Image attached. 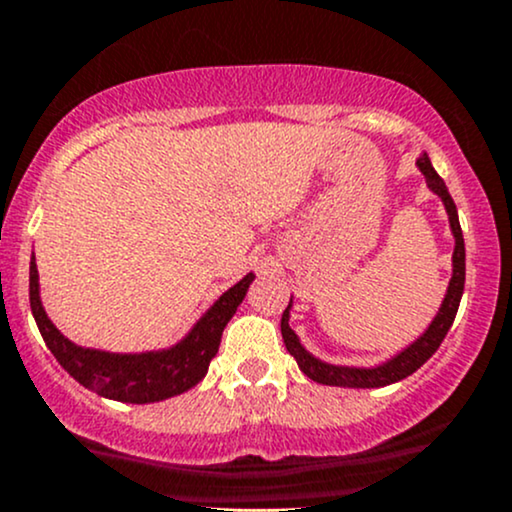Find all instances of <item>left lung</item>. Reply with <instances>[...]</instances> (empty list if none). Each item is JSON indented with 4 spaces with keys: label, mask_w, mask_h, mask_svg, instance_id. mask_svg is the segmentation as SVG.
Returning a JSON list of instances; mask_svg holds the SVG:
<instances>
[{
    "label": "left lung",
    "mask_w": 512,
    "mask_h": 512,
    "mask_svg": "<svg viewBox=\"0 0 512 512\" xmlns=\"http://www.w3.org/2000/svg\"><path fill=\"white\" fill-rule=\"evenodd\" d=\"M416 166L421 169V174L426 176L428 188L433 191L445 205L447 217H450V229L452 237H455V254H452V278L450 285H447V295L442 300L438 314L435 319L430 321V326L411 346H406L401 353H396L394 358H389L387 363L377 365V367H346V365H329L324 360L314 358L312 353H307L304 346L297 338V333L290 329V307L292 300L287 304V309L283 312V319H280V331H283V341L287 353L297 360L300 370L309 380L319 382V384H329V387H348V389H377V387H387V384H394L404 377L413 375L435 350L440 348L442 338L447 336L450 331L452 321L457 317L459 309V300H462L464 292V237H462V227H459V217H457V205L452 200V195L447 193L445 181L440 179L438 171L433 169L430 164L428 154H421L416 159Z\"/></svg>",
    "instance_id": "left-lung-1"
}]
</instances>
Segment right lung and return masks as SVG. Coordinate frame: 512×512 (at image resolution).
<instances>
[{"mask_svg":"<svg viewBox=\"0 0 512 512\" xmlns=\"http://www.w3.org/2000/svg\"><path fill=\"white\" fill-rule=\"evenodd\" d=\"M254 278L256 275L249 273L237 285L229 287L198 319V324L188 331L183 341L166 350H149V353H106V350L82 348L62 336L40 302L36 256L31 258L28 295H31L33 319L45 346L74 380L106 399L125 401V404H152V401H164L188 392L203 380L210 360L220 348L222 331L234 317Z\"/></svg>","mask_w":512,"mask_h":512,"instance_id":"1","label":"right lung"}]
</instances>
